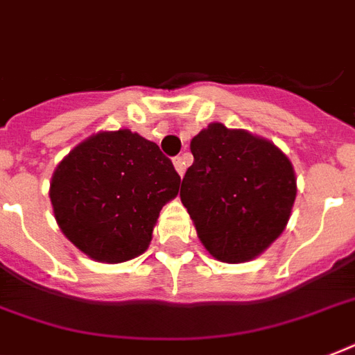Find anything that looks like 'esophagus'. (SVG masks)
<instances>
[{
  "label": "esophagus",
  "instance_id": "34e87169",
  "mask_svg": "<svg viewBox=\"0 0 355 355\" xmlns=\"http://www.w3.org/2000/svg\"><path fill=\"white\" fill-rule=\"evenodd\" d=\"M173 164H175V169H177L178 175L184 177V173H186V160H184V156H177V158L173 160Z\"/></svg>",
  "mask_w": 355,
  "mask_h": 355
}]
</instances>
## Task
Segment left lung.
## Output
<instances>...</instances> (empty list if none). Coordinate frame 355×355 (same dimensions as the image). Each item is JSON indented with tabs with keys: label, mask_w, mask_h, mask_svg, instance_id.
<instances>
[{
	"label": "left lung",
	"mask_w": 355,
	"mask_h": 355,
	"mask_svg": "<svg viewBox=\"0 0 355 355\" xmlns=\"http://www.w3.org/2000/svg\"><path fill=\"white\" fill-rule=\"evenodd\" d=\"M180 200L219 261L258 258L284 232L297 199L291 160L270 139L210 123L189 144Z\"/></svg>",
	"instance_id": "8db88e82"
}]
</instances>
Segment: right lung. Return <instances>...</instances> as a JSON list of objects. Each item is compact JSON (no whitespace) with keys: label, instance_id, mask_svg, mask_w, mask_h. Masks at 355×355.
Returning <instances> with one entry per match:
<instances>
[{"label":"right lung","instance_id":"right-lung-1","mask_svg":"<svg viewBox=\"0 0 355 355\" xmlns=\"http://www.w3.org/2000/svg\"><path fill=\"white\" fill-rule=\"evenodd\" d=\"M180 177L155 141L128 128L80 141L53 171L49 199L62 234L101 263L144 254L162 206L178 195Z\"/></svg>","mask_w":355,"mask_h":355}]
</instances>
